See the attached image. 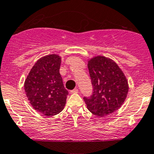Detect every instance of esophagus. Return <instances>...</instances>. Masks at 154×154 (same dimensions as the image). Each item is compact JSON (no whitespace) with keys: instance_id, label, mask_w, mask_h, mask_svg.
<instances>
[{"instance_id":"obj_1","label":"esophagus","mask_w":154,"mask_h":154,"mask_svg":"<svg viewBox=\"0 0 154 154\" xmlns=\"http://www.w3.org/2000/svg\"><path fill=\"white\" fill-rule=\"evenodd\" d=\"M79 92V90L77 89V88H75V89H73L71 90V91H70V93L71 94H77V93Z\"/></svg>"}]
</instances>
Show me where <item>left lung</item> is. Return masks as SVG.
Wrapping results in <instances>:
<instances>
[{
  "instance_id": "obj_1",
  "label": "left lung",
  "mask_w": 154,
  "mask_h": 154,
  "mask_svg": "<svg viewBox=\"0 0 154 154\" xmlns=\"http://www.w3.org/2000/svg\"><path fill=\"white\" fill-rule=\"evenodd\" d=\"M92 85V94L84 97L87 108L97 116H105L119 109L128 92L125 74L115 62L104 57H96L88 64Z\"/></svg>"
}]
</instances>
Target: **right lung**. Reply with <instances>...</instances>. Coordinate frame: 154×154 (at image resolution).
<instances>
[{"label": "right lung", "instance_id": "obj_1", "mask_svg": "<svg viewBox=\"0 0 154 154\" xmlns=\"http://www.w3.org/2000/svg\"><path fill=\"white\" fill-rule=\"evenodd\" d=\"M61 58L51 54L36 62L24 83V89L34 109L45 116L60 113L66 105L68 91L60 74Z\"/></svg>", "mask_w": 154, "mask_h": 154}]
</instances>
